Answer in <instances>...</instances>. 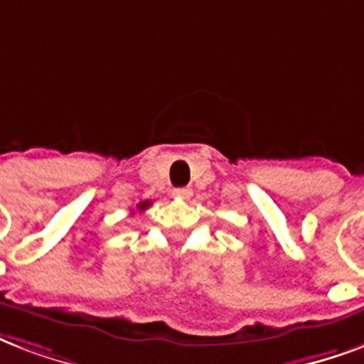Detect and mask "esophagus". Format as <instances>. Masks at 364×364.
<instances>
[{
	"instance_id": "esophagus-1",
	"label": "esophagus",
	"mask_w": 364,
	"mask_h": 364,
	"mask_svg": "<svg viewBox=\"0 0 364 364\" xmlns=\"http://www.w3.org/2000/svg\"><path fill=\"white\" fill-rule=\"evenodd\" d=\"M173 196H176V198H183V200H187V198H191V196H193V191L187 187L176 188V191H173Z\"/></svg>"
}]
</instances>
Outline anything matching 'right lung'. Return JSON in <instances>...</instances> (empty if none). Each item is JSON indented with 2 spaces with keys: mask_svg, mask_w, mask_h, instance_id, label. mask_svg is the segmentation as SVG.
<instances>
[{
  "mask_svg": "<svg viewBox=\"0 0 364 364\" xmlns=\"http://www.w3.org/2000/svg\"><path fill=\"white\" fill-rule=\"evenodd\" d=\"M146 206H149V202H141V204H139V210H145Z\"/></svg>",
  "mask_w": 364,
  "mask_h": 364,
  "instance_id": "1",
  "label": "right lung"
}]
</instances>
